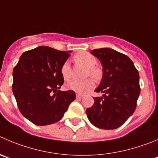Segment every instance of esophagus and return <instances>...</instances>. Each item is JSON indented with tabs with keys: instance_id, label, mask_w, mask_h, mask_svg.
I'll return each instance as SVG.
<instances>
[{
	"instance_id": "esophagus-1",
	"label": "esophagus",
	"mask_w": 158,
	"mask_h": 158,
	"mask_svg": "<svg viewBox=\"0 0 158 158\" xmlns=\"http://www.w3.org/2000/svg\"><path fill=\"white\" fill-rule=\"evenodd\" d=\"M83 94H79V93H77L76 94V98L77 99H81V98H83Z\"/></svg>"
}]
</instances>
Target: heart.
I'll list each match as a JSON object with an SVG mask.
<instances>
[{"mask_svg": "<svg viewBox=\"0 0 158 158\" xmlns=\"http://www.w3.org/2000/svg\"><path fill=\"white\" fill-rule=\"evenodd\" d=\"M73 60L77 64H80L87 67L86 76H91L94 80H100L102 76V70L98 67L95 66L98 64V60L94 55L88 52L81 51L75 54ZM60 73L65 81L70 80L71 77V68L70 64L67 61L63 64L60 69ZM94 85V82L92 78H88L85 81H71L66 85V88L75 92L85 93L88 90L91 89Z\"/></svg>", "mask_w": 158, "mask_h": 158, "instance_id": "heart-1", "label": "heart"}]
</instances>
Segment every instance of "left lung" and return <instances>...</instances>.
Segmentation results:
<instances>
[{
  "instance_id": "8db88e82",
  "label": "left lung",
  "mask_w": 158,
  "mask_h": 158,
  "mask_svg": "<svg viewBox=\"0 0 158 158\" xmlns=\"http://www.w3.org/2000/svg\"><path fill=\"white\" fill-rule=\"evenodd\" d=\"M91 53L103 67L102 80L95 91L104 94L94 98L87 115L98 128H118L136 109L140 93L139 72L130 57L110 48L93 49Z\"/></svg>"
}]
</instances>
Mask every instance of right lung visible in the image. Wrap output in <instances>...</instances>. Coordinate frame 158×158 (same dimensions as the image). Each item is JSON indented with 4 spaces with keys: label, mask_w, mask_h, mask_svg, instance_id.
<instances>
[{
    "label": "right lung",
    "mask_w": 158,
    "mask_h": 158,
    "mask_svg": "<svg viewBox=\"0 0 158 158\" xmlns=\"http://www.w3.org/2000/svg\"><path fill=\"white\" fill-rule=\"evenodd\" d=\"M70 52L49 46L25 51L13 70L12 91L21 113L38 126L52 124L64 116L76 95L60 91V73Z\"/></svg>",
    "instance_id": "1"
}]
</instances>
